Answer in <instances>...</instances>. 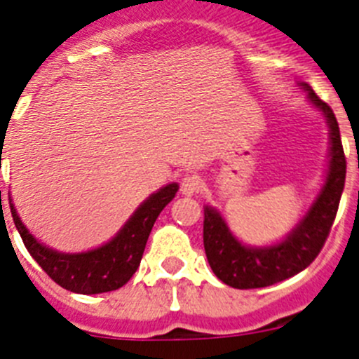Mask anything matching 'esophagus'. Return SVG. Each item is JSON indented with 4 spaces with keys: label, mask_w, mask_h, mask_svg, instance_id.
Returning <instances> with one entry per match:
<instances>
[{
    "label": "esophagus",
    "mask_w": 359,
    "mask_h": 359,
    "mask_svg": "<svg viewBox=\"0 0 359 359\" xmlns=\"http://www.w3.org/2000/svg\"><path fill=\"white\" fill-rule=\"evenodd\" d=\"M201 187L200 177L196 175H186L180 182V193L186 194V196H191V194H196Z\"/></svg>",
    "instance_id": "34e87169"
}]
</instances>
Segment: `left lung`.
<instances>
[{"mask_svg":"<svg viewBox=\"0 0 359 359\" xmlns=\"http://www.w3.org/2000/svg\"><path fill=\"white\" fill-rule=\"evenodd\" d=\"M304 87L309 91V100L328 121L332 159L325 187L300 224L279 245L252 249L242 245L229 233L217 210L205 208L203 245L208 264L217 279L236 290L272 286L305 270L321 252L339 210L347 166L339 123L328 103L323 102L307 83H304Z\"/></svg>","mask_w":359,"mask_h":359,"instance_id":"obj_1","label":"left lung"}]
</instances>
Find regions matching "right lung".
Masks as SVG:
<instances>
[{
  "instance_id": "obj_1",
  "label": "right lung",
  "mask_w": 359,
  "mask_h": 359,
  "mask_svg": "<svg viewBox=\"0 0 359 359\" xmlns=\"http://www.w3.org/2000/svg\"><path fill=\"white\" fill-rule=\"evenodd\" d=\"M177 184H168L138 207L114 240L100 249L82 254H61L38 243L20 222L10 203L13 222L33 259L65 290L80 294H98L123 287L140 266L151 229L163 208L175 198Z\"/></svg>"
}]
</instances>
